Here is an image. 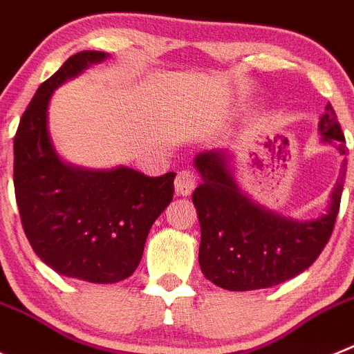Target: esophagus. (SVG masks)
<instances>
[{"mask_svg":"<svg viewBox=\"0 0 354 354\" xmlns=\"http://www.w3.org/2000/svg\"><path fill=\"white\" fill-rule=\"evenodd\" d=\"M196 173L190 169H183L176 174L174 180V189H176L178 196H190L192 190L196 189Z\"/></svg>","mask_w":354,"mask_h":354,"instance_id":"obj_1","label":"esophagus"}]
</instances>
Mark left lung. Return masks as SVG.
<instances>
[{
    "instance_id": "obj_1",
    "label": "left lung",
    "mask_w": 354,
    "mask_h": 354,
    "mask_svg": "<svg viewBox=\"0 0 354 354\" xmlns=\"http://www.w3.org/2000/svg\"><path fill=\"white\" fill-rule=\"evenodd\" d=\"M319 132L323 141H333L340 155H348L332 104L321 118ZM225 157L224 151H208L196 158L203 178L192 194L201 224V272L227 291L272 288L300 275L332 236L346 180V158L328 212L316 221L296 222L254 205L232 178Z\"/></svg>"
}]
</instances>
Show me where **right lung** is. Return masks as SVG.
I'll return each mask as SVG.
<instances>
[{
	"label": "right lung",
	"mask_w": 354,
	"mask_h": 354,
	"mask_svg": "<svg viewBox=\"0 0 354 354\" xmlns=\"http://www.w3.org/2000/svg\"><path fill=\"white\" fill-rule=\"evenodd\" d=\"M106 53L82 50L40 84L14 138V187L31 248L54 272L114 284L141 263L148 232L173 201L174 173L151 178L129 167L82 171L63 164L47 133L54 88Z\"/></svg>",
	"instance_id": "1"
}]
</instances>
